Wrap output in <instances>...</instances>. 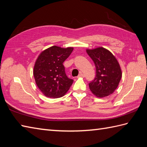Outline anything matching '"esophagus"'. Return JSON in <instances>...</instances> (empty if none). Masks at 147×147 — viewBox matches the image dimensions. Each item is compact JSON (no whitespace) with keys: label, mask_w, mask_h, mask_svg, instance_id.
Wrapping results in <instances>:
<instances>
[{"label":"esophagus","mask_w":147,"mask_h":147,"mask_svg":"<svg viewBox=\"0 0 147 147\" xmlns=\"http://www.w3.org/2000/svg\"><path fill=\"white\" fill-rule=\"evenodd\" d=\"M84 76H85V75H84V74H83V73H80V74L78 76V78H84Z\"/></svg>","instance_id":"obj_1"}]
</instances>
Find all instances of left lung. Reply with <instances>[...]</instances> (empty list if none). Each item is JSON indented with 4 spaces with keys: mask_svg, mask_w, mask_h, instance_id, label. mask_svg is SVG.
I'll use <instances>...</instances> for the list:
<instances>
[{
    "mask_svg": "<svg viewBox=\"0 0 147 147\" xmlns=\"http://www.w3.org/2000/svg\"><path fill=\"white\" fill-rule=\"evenodd\" d=\"M94 62L96 76L89 83V88L96 97L103 98L112 94L117 88L122 77V71L115 56L102 47L86 50Z\"/></svg>",
    "mask_w": 147,
    "mask_h": 147,
    "instance_id": "left-lung-1",
    "label": "left lung"
}]
</instances>
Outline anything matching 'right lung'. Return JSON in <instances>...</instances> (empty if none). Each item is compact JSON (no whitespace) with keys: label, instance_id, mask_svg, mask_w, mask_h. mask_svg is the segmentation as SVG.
Segmentation results:
<instances>
[{"label":"right lung","instance_id":"add662e5","mask_svg":"<svg viewBox=\"0 0 147 147\" xmlns=\"http://www.w3.org/2000/svg\"><path fill=\"white\" fill-rule=\"evenodd\" d=\"M73 49L54 45L43 51L37 57L33 76L36 85L47 97H62L73 84V80L65 74L63 62Z\"/></svg>","mask_w":147,"mask_h":147}]
</instances>
